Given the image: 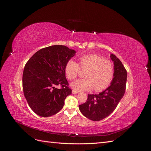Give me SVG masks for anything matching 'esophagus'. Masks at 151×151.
Segmentation results:
<instances>
[{"label": "esophagus", "instance_id": "obj_1", "mask_svg": "<svg viewBox=\"0 0 151 151\" xmlns=\"http://www.w3.org/2000/svg\"><path fill=\"white\" fill-rule=\"evenodd\" d=\"M79 93V91H76V90H74V89H73L72 91V94H77Z\"/></svg>", "mask_w": 151, "mask_h": 151}]
</instances>
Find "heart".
Masks as SVG:
<instances>
[{"instance_id": "1", "label": "heart", "mask_w": 151, "mask_h": 151, "mask_svg": "<svg viewBox=\"0 0 151 151\" xmlns=\"http://www.w3.org/2000/svg\"><path fill=\"white\" fill-rule=\"evenodd\" d=\"M80 68L86 70L85 79L72 83L71 88L76 91H89L93 88L97 92L107 88L114 75L113 63L97 54H88L79 58V65L72 60H68L65 67V76L72 81L78 76Z\"/></svg>"}]
</instances>
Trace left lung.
<instances>
[{
  "mask_svg": "<svg viewBox=\"0 0 151 151\" xmlns=\"http://www.w3.org/2000/svg\"><path fill=\"white\" fill-rule=\"evenodd\" d=\"M110 58L114 63V77L110 86L98 94H88L86 102L79 106L83 115L93 121H99L108 116L125 94L127 70L115 55L111 54Z\"/></svg>",
  "mask_w": 151,
  "mask_h": 151,
  "instance_id": "8db88e82",
  "label": "left lung"
}]
</instances>
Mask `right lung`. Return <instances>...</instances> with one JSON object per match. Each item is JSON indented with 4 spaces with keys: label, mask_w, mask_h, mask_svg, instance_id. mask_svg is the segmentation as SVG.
I'll list each match as a JSON object with an SVG mask.
<instances>
[{
    "label": "right lung",
    "mask_w": 151,
    "mask_h": 151,
    "mask_svg": "<svg viewBox=\"0 0 151 151\" xmlns=\"http://www.w3.org/2000/svg\"><path fill=\"white\" fill-rule=\"evenodd\" d=\"M76 53L64 45H53L38 50L27 62L22 89L29 106L38 115H55L62 109L66 97L72 94L65 67ZM57 85L61 88L58 89Z\"/></svg>",
    "instance_id": "1"
}]
</instances>
